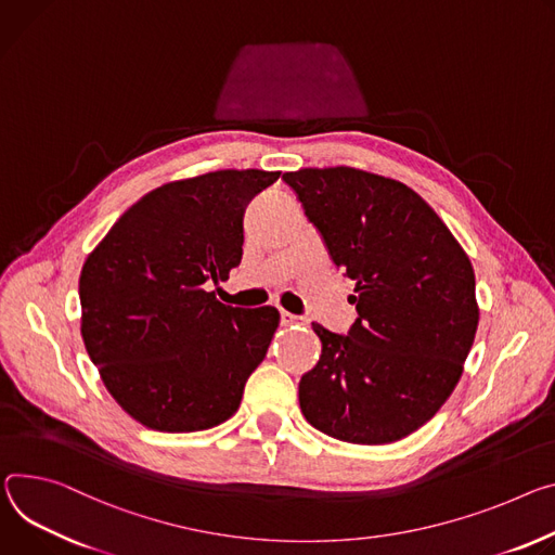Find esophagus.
Returning a JSON list of instances; mask_svg holds the SVG:
<instances>
[{"mask_svg":"<svg viewBox=\"0 0 555 555\" xmlns=\"http://www.w3.org/2000/svg\"><path fill=\"white\" fill-rule=\"evenodd\" d=\"M281 323L283 325H296V323H306V319H300V317L289 314V312H281Z\"/></svg>","mask_w":555,"mask_h":555,"instance_id":"obj_1","label":"esophagus"}]
</instances>
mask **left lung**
I'll return each mask as SVG.
<instances>
[{"label": "left lung", "mask_w": 555, "mask_h": 555, "mask_svg": "<svg viewBox=\"0 0 555 555\" xmlns=\"http://www.w3.org/2000/svg\"><path fill=\"white\" fill-rule=\"evenodd\" d=\"M283 181L357 281L347 336L319 323L323 354L298 385L319 431L387 444L423 427L456 389L478 330L476 276L463 245L405 183L349 166L300 168Z\"/></svg>", "instance_id": "1"}]
</instances>
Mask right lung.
<instances>
[{"instance_id":"right-lung-1","label":"right lung","mask_w":555,"mask_h":555,"mask_svg":"<svg viewBox=\"0 0 555 555\" xmlns=\"http://www.w3.org/2000/svg\"><path fill=\"white\" fill-rule=\"evenodd\" d=\"M279 175L217 170L164 183L88 255L81 338L117 405L143 427L185 434L236 414L281 314L223 306L204 285L241 263L245 206Z\"/></svg>"}]
</instances>
